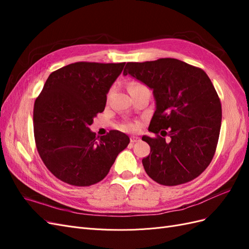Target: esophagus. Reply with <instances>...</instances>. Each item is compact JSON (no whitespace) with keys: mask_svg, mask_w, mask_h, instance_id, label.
I'll return each instance as SVG.
<instances>
[{"mask_svg":"<svg viewBox=\"0 0 249 249\" xmlns=\"http://www.w3.org/2000/svg\"><path fill=\"white\" fill-rule=\"evenodd\" d=\"M130 140H131V143H135V142L139 141V140H140V138H139V137H137V136H132V137L130 138Z\"/></svg>","mask_w":249,"mask_h":249,"instance_id":"esophagus-1","label":"esophagus"}]
</instances>
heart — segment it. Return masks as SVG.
<instances>
[{
  "mask_svg": "<svg viewBox=\"0 0 249 249\" xmlns=\"http://www.w3.org/2000/svg\"><path fill=\"white\" fill-rule=\"evenodd\" d=\"M139 86H142V85L137 84V83H133V84L130 85L129 89H133V88H136V87H139ZM124 129L129 130V131H133V130L136 129V124H125V125L124 126Z\"/></svg>",
  "mask_w": 249,
  "mask_h": 249,
  "instance_id": "b5f03b06",
  "label": "heart"
}]
</instances>
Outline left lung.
<instances>
[{
  "instance_id": "1",
  "label": "left lung",
  "mask_w": 249,
  "mask_h": 249,
  "mask_svg": "<svg viewBox=\"0 0 249 249\" xmlns=\"http://www.w3.org/2000/svg\"><path fill=\"white\" fill-rule=\"evenodd\" d=\"M126 74L153 89L156 101L148 126L156 137H142L150 146V154L142 159L147 176L164 186L197 178L213 159L222 117L220 100L208 74L173 58L129 62ZM166 134L168 141L163 138Z\"/></svg>"
}]
</instances>
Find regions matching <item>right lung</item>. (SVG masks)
Segmentation results:
<instances>
[{
    "label": "right lung",
    "instance_id": "right-lung-1",
    "mask_svg": "<svg viewBox=\"0 0 249 249\" xmlns=\"http://www.w3.org/2000/svg\"><path fill=\"white\" fill-rule=\"evenodd\" d=\"M123 63L76 62L53 71L34 104V137L38 154L57 178L87 187L108 175L129 136L112 130L95 136L89 125L104 111L107 93Z\"/></svg>",
    "mask_w": 249,
    "mask_h": 249
}]
</instances>
